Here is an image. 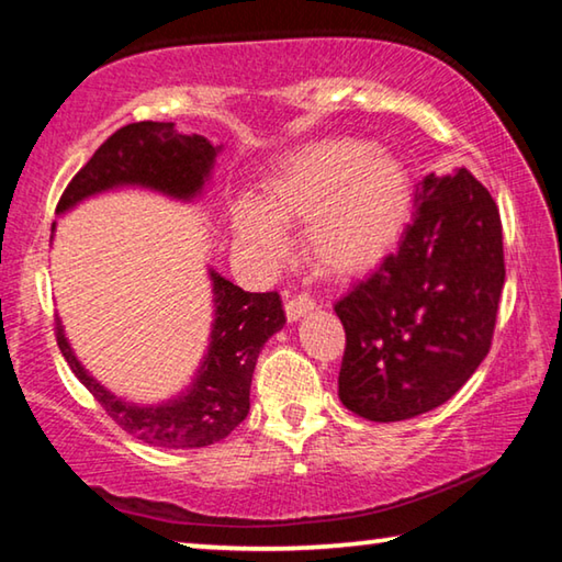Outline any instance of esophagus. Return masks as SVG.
I'll use <instances>...</instances> for the list:
<instances>
[{
	"instance_id": "1",
	"label": "esophagus",
	"mask_w": 562,
	"mask_h": 562,
	"mask_svg": "<svg viewBox=\"0 0 562 562\" xmlns=\"http://www.w3.org/2000/svg\"><path fill=\"white\" fill-rule=\"evenodd\" d=\"M312 310H317V304L310 297V294H294V297L284 304V315H288L290 322H297L300 317H304Z\"/></svg>"
}]
</instances>
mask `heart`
Segmentation results:
<instances>
[{
	"label": "heart",
	"mask_w": 562,
	"mask_h": 562,
	"mask_svg": "<svg viewBox=\"0 0 562 562\" xmlns=\"http://www.w3.org/2000/svg\"><path fill=\"white\" fill-rule=\"evenodd\" d=\"M414 203L402 158L359 138H327L282 156L262 180L260 201L231 203L237 245L258 258H280L284 227H304V255L339 278L374 270L396 250Z\"/></svg>",
	"instance_id": "b5f03b06"
}]
</instances>
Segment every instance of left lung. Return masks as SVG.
<instances>
[{
    "instance_id": "obj_1",
    "label": "left lung",
    "mask_w": 562,
    "mask_h": 562,
    "mask_svg": "<svg viewBox=\"0 0 562 562\" xmlns=\"http://www.w3.org/2000/svg\"><path fill=\"white\" fill-rule=\"evenodd\" d=\"M394 255L335 304L347 347L339 398L404 422L459 392L486 359L506 280L501 215L469 170L426 176Z\"/></svg>"
}]
</instances>
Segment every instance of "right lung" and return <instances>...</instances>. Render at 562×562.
Masks as SVG:
<instances>
[{
  "instance_id": "add662e5",
  "label": "right lung",
  "mask_w": 562,
  "mask_h": 562,
  "mask_svg": "<svg viewBox=\"0 0 562 562\" xmlns=\"http://www.w3.org/2000/svg\"><path fill=\"white\" fill-rule=\"evenodd\" d=\"M217 146L201 133H183L176 123L138 121L119 128L64 190L56 215L113 190H148L178 203H193L211 186ZM52 231H56V223ZM213 292V325L207 349L190 384L158 404H136L113 394L76 357L64 325L56 341L79 382L97 396L123 431L160 449H203L225 439L250 412V384L258 357L284 327L278 292H245L207 268Z\"/></svg>"
}]
</instances>
